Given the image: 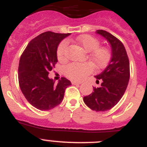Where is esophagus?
Here are the masks:
<instances>
[{"mask_svg": "<svg viewBox=\"0 0 147 147\" xmlns=\"http://www.w3.org/2000/svg\"><path fill=\"white\" fill-rule=\"evenodd\" d=\"M72 84L73 85H79L81 84V82H75V81H72Z\"/></svg>", "mask_w": 147, "mask_h": 147, "instance_id": "esophagus-1", "label": "esophagus"}]
</instances>
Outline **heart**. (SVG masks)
Masks as SVG:
<instances>
[{
	"label": "heart",
	"instance_id": "1",
	"mask_svg": "<svg viewBox=\"0 0 147 147\" xmlns=\"http://www.w3.org/2000/svg\"><path fill=\"white\" fill-rule=\"evenodd\" d=\"M76 42L87 53H90L89 60L95 69H100L107 66L111 58V54L107 48H99L100 42L97 39L90 35H82L77 37ZM67 41L64 40L59 45L57 55L59 60L65 58ZM92 71L91 66L88 63H71L64 67V74L70 80L79 81L82 80Z\"/></svg>",
	"mask_w": 147,
	"mask_h": 147
}]
</instances>
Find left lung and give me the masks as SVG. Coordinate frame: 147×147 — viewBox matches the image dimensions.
Segmentation results:
<instances>
[{
    "label": "left lung",
    "instance_id": "8db88e82",
    "mask_svg": "<svg viewBox=\"0 0 147 147\" xmlns=\"http://www.w3.org/2000/svg\"><path fill=\"white\" fill-rule=\"evenodd\" d=\"M110 44L111 58L107 67L95 76L100 88H93V93L83 98L85 105L92 110L107 111L117 105L126 91L129 80V62L124 45L113 35L104 30H97Z\"/></svg>",
    "mask_w": 147,
    "mask_h": 147
}]
</instances>
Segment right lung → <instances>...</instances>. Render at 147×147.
<instances>
[{
    "label": "right lung",
    "mask_w": 147,
    "mask_h": 147,
    "mask_svg": "<svg viewBox=\"0 0 147 147\" xmlns=\"http://www.w3.org/2000/svg\"><path fill=\"white\" fill-rule=\"evenodd\" d=\"M71 34L46 32L40 34L28 44L18 67V80L22 93L33 107L49 110L62 102L65 90L71 85L62 77L56 85L49 77V71L57 62V50L63 39Z\"/></svg>",
    "instance_id": "right-lung-1"
}]
</instances>
